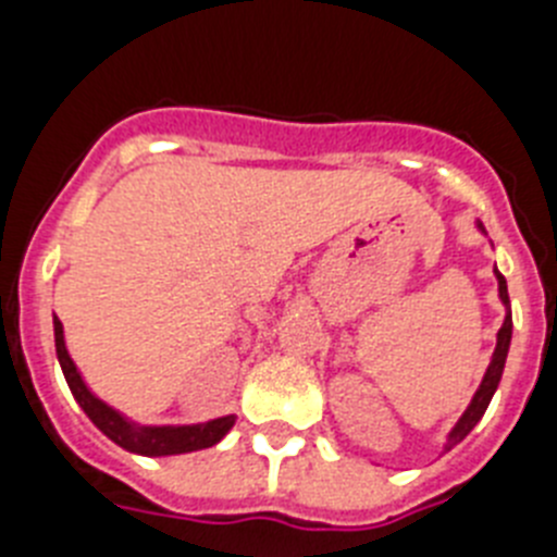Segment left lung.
<instances>
[{
  "instance_id": "8db88e82",
  "label": "left lung",
  "mask_w": 557,
  "mask_h": 557,
  "mask_svg": "<svg viewBox=\"0 0 557 557\" xmlns=\"http://www.w3.org/2000/svg\"><path fill=\"white\" fill-rule=\"evenodd\" d=\"M496 280H499V297H502V302H505V306H510V297H507V280L502 277L499 272H496ZM510 336H512V317H510V311H507L505 325L499 327V336H496V350H493L491 367H487L485 379H482L480 389H476V395H473V400H471V406H468V409H466V414L459 418V423L454 425V432L448 434L446 451H451V448L457 446L459 440H466L468 432H471L473 425H476L482 420V414H485L487 404H491L493 393H496V386H499V381H502V370H505L507 350H510Z\"/></svg>"
}]
</instances>
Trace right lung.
<instances>
[{
    "label": "right lung",
    "instance_id": "1",
    "mask_svg": "<svg viewBox=\"0 0 557 557\" xmlns=\"http://www.w3.org/2000/svg\"><path fill=\"white\" fill-rule=\"evenodd\" d=\"M55 352L58 361H61V370H64V379L70 384L72 395L84 412L89 414V420L98 425L100 432L109 440H114L120 448L134 454H145V457H168V454H187L198 451V448L215 446L221 437L232 429L235 423V414H226V418L210 420V423L198 425H134L123 418L120 412H114L111 406H106L103 400L95 398V395L86 389L81 372H77L75 361L70 359L64 345V325L61 319L55 317Z\"/></svg>",
    "mask_w": 557,
    "mask_h": 557
}]
</instances>
